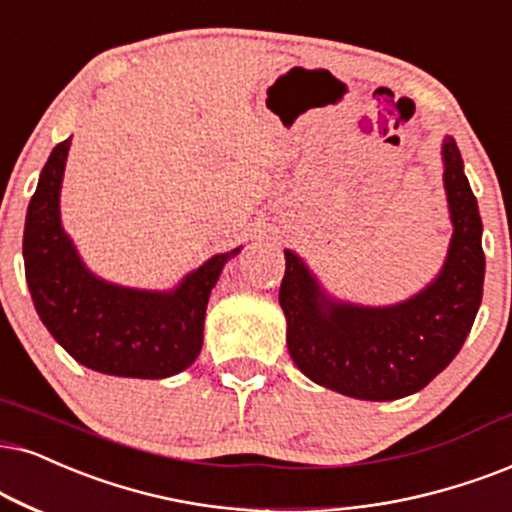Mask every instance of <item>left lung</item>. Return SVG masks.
<instances>
[{
  "mask_svg": "<svg viewBox=\"0 0 512 512\" xmlns=\"http://www.w3.org/2000/svg\"><path fill=\"white\" fill-rule=\"evenodd\" d=\"M442 160L454 234L442 271L418 295L390 307L333 300L286 250L278 302L288 321V352L316 385L366 401L401 399L423 390L461 352L482 302V219L451 137Z\"/></svg>",
  "mask_w": 512,
  "mask_h": 512,
  "instance_id": "obj_1",
  "label": "left lung"
}]
</instances>
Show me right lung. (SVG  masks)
<instances>
[{"mask_svg": "<svg viewBox=\"0 0 512 512\" xmlns=\"http://www.w3.org/2000/svg\"><path fill=\"white\" fill-rule=\"evenodd\" d=\"M68 148L70 139L51 151L25 215V281L37 314L58 345L92 371L146 380L177 375L200 354L210 290L241 248L210 257L170 293L94 276L61 226Z\"/></svg>", "mask_w": 512, "mask_h": 512, "instance_id": "add662e5", "label": "right lung"}]
</instances>
